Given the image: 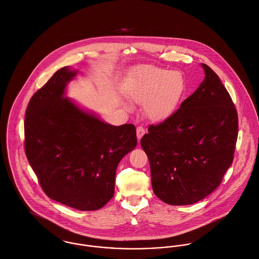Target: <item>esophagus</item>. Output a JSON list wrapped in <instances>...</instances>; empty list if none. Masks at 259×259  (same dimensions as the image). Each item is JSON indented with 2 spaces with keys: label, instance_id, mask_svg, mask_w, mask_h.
I'll return each instance as SVG.
<instances>
[{
  "label": "esophagus",
  "instance_id": "obj_1",
  "mask_svg": "<svg viewBox=\"0 0 259 259\" xmlns=\"http://www.w3.org/2000/svg\"><path fill=\"white\" fill-rule=\"evenodd\" d=\"M136 134H137V139L138 141L141 140L142 136L145 134V129L142 127V126H138L137 129H136Z\"/></svg>",
  "mask_w": 259,
  "mask_h": 259
}]
</instances>
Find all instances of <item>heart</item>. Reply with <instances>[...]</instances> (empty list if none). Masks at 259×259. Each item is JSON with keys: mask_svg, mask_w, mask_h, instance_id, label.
Listing matches in <instances>:
<instances>
[{"mask_svg": "<svg viewBox=\"0 0 259 259\" xmlns=\"http://www.w3.org/2000/svg\"><path fill=\"white\" fill-rule=\"evenodd\" d=\"M186 90L187 82L180 71L147 65L135 69L124 93L130 102L143 105V114L147 119L161 122L176 111ZM120 103L127 111L133 108L124 99Z\"/></svg>", "mask_w": 259, "mask_h": 259, "instance_id": "1", "label": "heart"}]
</instances>
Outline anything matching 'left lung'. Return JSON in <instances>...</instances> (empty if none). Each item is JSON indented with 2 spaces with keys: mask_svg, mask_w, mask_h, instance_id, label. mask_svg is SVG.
<instances>
[{
  "mask_svg": "<svg viewBox=\"0 0 259 259\" xmlns=\"http://www.w3.org/2000/svg\"><path fill=\"white\" fill-rule=\"evenodd\" d=\"M200 65L205 77L197 90L164 122L151 125L141 139L153 191L170 205L205 198L219 186L233 161L236 109L216 73L206 64Z\"/></svg>",
  "mask_w": 259,
  "mask_h": 259,
  "instance_id": "left-lung-1",
  "label": "left lung"
}]
</instances>
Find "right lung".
I'll list each match as a JSON object with an SVG mask.
<instances>
[{
	"label": "right lung",
	"instance_id": "right-lung-1",
	"mask_svg": "<svg viewBox=\"0 0 259 259\" xmlns=\"http://www.w3.org/2000/svg\"><path fill=\"white\" fill-rule=\"evenodd\" d=\"M77 74L63 67L34 94L26 111L25 150L48 197L90 211L113 197L117 166L137 137L133 124L111 125L66 97Z\"/></svg>",
	"mask_w": 259,
	"mask_h": 259
}]
</instances>
